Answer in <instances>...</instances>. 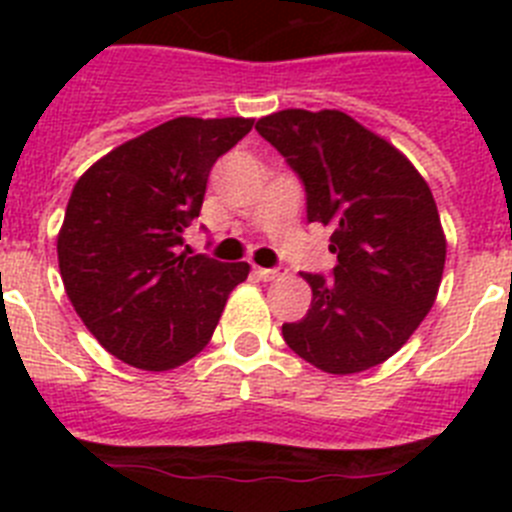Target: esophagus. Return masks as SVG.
Segmentation results:
<instances>
[{
    "instance_id": "1",
    "label": "esophagus",
    "mask_w": 512,
    "mask_h": 512,
    "mask_svg": "<svg viewBox=\"0 0 512 512\" xmlns=\"http://www.w3.org/2000/svg\"><path fill=\"white\" fill-rule=\"evenodd\" d=\"M284 274H287V269H282V266H277V269H264V266H256V277L264 279V282H277V279H282Z\"/></svg>"
}]
</instances>
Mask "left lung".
Here are the masks:
<instances>
[{"label":"left lung","instance_id":"1","mask_svg":"<svg viewBox=\"0 0 512 512\" xmlns=\"http://www.w3.org/2000/svg\"><path fill=\"white\" fill-rule=\"evenodd\" d=\"M300 176L307 223L333 228L330 277L302 274L310 310L284 323L287 346L328 374H356L397 354L428 315L446 238L423 176L387 140L338 110H282L256 122Z\"/></svg>","mask_w":512,"mask_h":512}]
</instances>
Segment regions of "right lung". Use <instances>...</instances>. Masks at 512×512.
<instances>
[{"instance_id": "right-lung-1", "label": "right lung", "mask_w": 512, "mask_h": 512, "mask_svg": "<svg viewBox=\"0 0 512 512\" xmlns=\"http://www.w3.org/2000/svg\"><path fill=\"white\" fill-rule=\"evenodd\" d=\"M253 128L246 117H176L110 151L81 176L58 233L63 287L94 338L146 372L182 366L210 343L246 261L187 256L207 176Z\"/></svg>"}]
</instances>
